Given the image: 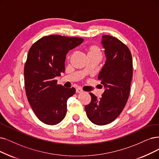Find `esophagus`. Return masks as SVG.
Returning <instances> with one entry per match:
<instances>
[{
	"label": "esophagus",
	"instance_id": "esophagus-1",
	"mask_svg": "<svg viewBox=\"0 0 159 159\" xmlns=\"http://www.w3.org/2000/svg\"><path fill=\"white\" fill-rule=\"evenodd\" d=\"M75 91H76V93H81L82 91H83V90H82L81 88L78 87V88H76Z\"/></svg>",
	"mask_w": 159,
	"mask_h": 159
}]
</instances>
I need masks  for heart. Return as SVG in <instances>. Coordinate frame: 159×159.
<instances>
[{"label":"heart","instance_id":"heart-1","mask_svg":"<svg viewBox=\"0 0 159 159\" xmlns=\"http://www.w3.org/2000/svg\"><path fill=\"white\" fill-rule=\"evenodd\" d=\"M88 56L100 55L102 56V52L100 48L97 45H91L87 48Z\"/></svg>","mask_w":159,"mask_h":159}]
</instances>
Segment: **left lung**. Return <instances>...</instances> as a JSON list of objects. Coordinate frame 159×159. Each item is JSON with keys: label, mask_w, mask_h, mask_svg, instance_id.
Here are the masks:
<instances>
[{"label": "left lung", "mask_w": 159, "mask_h": 159, "mask_svg": "<svg viewBox=\"0 0 159 159\" xmlns=\"http://www.w3.org/2000/svg\"><path fill=\"white\" fill-rule=\"evenodd\" d=\"M101 42L106 61L98 79L105 91L99 99L90 93L91 101L85 109L92 123L105 125L119 116L127 102L132 78V58L129 48L116 38L104 35Z\"/></svg>", "instance_id": "left-lung-1"}]
</instances>
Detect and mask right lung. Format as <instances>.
<instances>
[{
	"instance_id": "add662e5",
	"label": "right lung",
	"mask_w": 159,
	"mask_h": 159,
	"mask_svg": "<svg viewBox=\"0 0 159 159\" xmlns=\"http://www.w3.org/2000/svg\"><path fill=\"white\" fill-rule=\"evenodd\" d=\"M84 40L50 35L36 41L29 51L24 68L25 91L32 109L43 123L57 125L66 116L67 100L75 89L58 85L55 78L65 72L68 52Z\"/></svg>"
}]
</instances>
